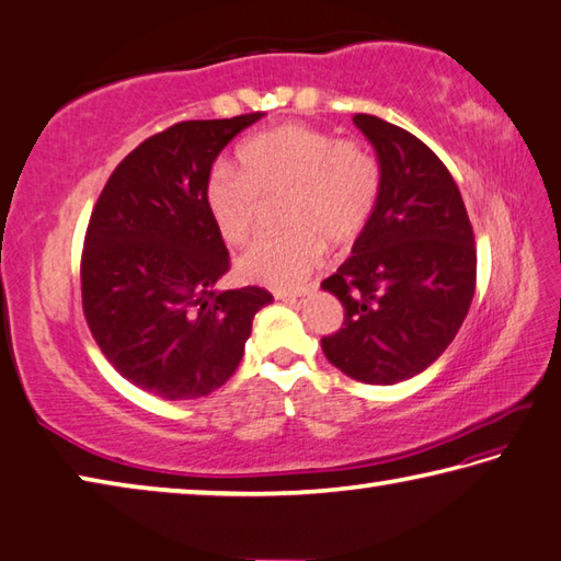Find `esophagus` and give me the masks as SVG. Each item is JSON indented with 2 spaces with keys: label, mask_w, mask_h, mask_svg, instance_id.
<instances>
[{
  "label": "esophagus",
  "mask_w": 561,
  "mask_h": 561,
  "mask_svg": "<svg viewBox=\"0 0 561 561\" xmlns=\"http://www.w3.org/2000/svg\"><path fill=\"white\" fill-rule=\"evenodd\" d=\"M273 295H276V300H295V298H302L305 290H280V288H276V290H273Z\"/></svg>",
  "instance_id": "obj_1"
}]
</instances>
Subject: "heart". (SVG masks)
<instances>
[{"label":"heart","mask_w":561,"mask_h":561,"mask_svg":"<svg viewBox=\"0 0 561 561\" xmlns=\"http://www.w3.org/2000/svg\"><path fill=\"white\" fill-rule=\"evenodd\" d=\"M237 158L241 171L215 165L205 183V203L221 239L244 244L256 229L261 197L283 193V219L290 227L241 253V278L293 288L320 263L322 241L330 249L352 244L374 215L380 168L362 141L288 122L249 136Z\"/></svg>","instance_id":"obj_1"}]
</instances>
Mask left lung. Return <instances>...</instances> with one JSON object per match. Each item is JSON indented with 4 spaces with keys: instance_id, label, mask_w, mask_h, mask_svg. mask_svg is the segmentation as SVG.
Masks as SVG:
<instances>
[{
    "instance_id": "1",
    "label": "left lung",
    "mask_w": 561,
    "mask_h": 561,
    "mask_svg": "<svg viewBox=\"0 0 561 561\" xmlns=\"http://www.w3.org/2000/svg\"><path fill=\"white\" fill-rule=\"evenodd\" d=\"M374 144V215L334 276L340 332L322 336L330 364L354 380L393 386L425 371L457 336L477 290V247L457 183L430 146L374 114H354Z\"/></svg>"
}]
</instances>
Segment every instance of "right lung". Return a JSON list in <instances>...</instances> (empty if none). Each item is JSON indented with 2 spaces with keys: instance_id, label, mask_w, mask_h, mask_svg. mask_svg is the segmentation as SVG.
I'll use <instances>...</instances> for the list:
<instances>
[{
  "instance_id": "right-lung-1",
  "label": "right lung",
  "mask_w": 561,
  "mask_h": 561,
  "mask_svg": "<svg viewBox=\"0 0 561 561\" xmlns=\"http://www.w3.org/2000/svg\"><path fill=\"white\" fill-rule=\"evenodd\" d=\"M263 112L173 124L114 168L84 234L82 312L126 380L165 400L209 396L244 356L268 290H215L229 251L205 203L215 158Z\"/></svg>"
}]
</instances>
